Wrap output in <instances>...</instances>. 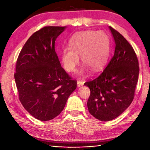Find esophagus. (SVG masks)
<instances>
[{
  "instance_id": "34e87169",
  "label": "esophagus",
  "mask_w": 150,
  "mask_h": 150,
  "mask_svg": "<svg viewBox=\"0 0 150 150\" xmlns=\"http://www.w3.org/2000/svg\"><path fill=\"white\" fill-rule=\"evenodd\" d=\"M77 85L78 87H79V86H81L83 85V81H77Z\"/></svg>"
}]
</instances>
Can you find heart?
I'll return each instance as SVG.
<instances>
[{"label": "heart", "instance_id": "heart-1", "mask_svg": "<svg viewBox=\"0 0 150 150\" xmlns=\"http://www.w3.org/2000/svg\"><path fill=\"white\" fill-rule=\"evenodd\" d=\"M69 47L62 49L60 59L66 71L74 72L79 62V56L85 64L79 76L84 78L88 67L98 71L107 62L110 49V43L107 34L104 31H86L77 33L69 40Z\"/></svg>", "mask_w": 150, "mask_h": 150}]
</instances>
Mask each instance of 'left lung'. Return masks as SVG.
Masks as SVG:
<instances>
[{"label": "left lung", "instance_id": "8db88e82", "mask_svg": "<svg viewBox=\"0 0 150 150\" xmlns=\"http://www.w3.org/2000/svg\"><path fill=\"white\" fill-rule=\"evenodd\" d=\"M109 29L115 41L114 54L98 78L85 83L91 90L87 101L90 114L102 121L117 117L130 105L139 74L132 45L118 31L110 26Z\"/></svg>", "mask_w": 150, "mask_h": 150}]
</instances>
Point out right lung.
Instances as JSON below:
<instances>
[{
    "label": "right lung",
    "instance_id": "right-lung-1",
    "mask_svg": "<svg viewBox=\"0 0 150 150\" xmlns=\"http://www.w3.org/2000/svg\"><path fill=\"white\" fill-rule=\"evenodd\" d=\"M65 26H46L30 36L16 61L15 79L19 99L35 118L47 121L58 116L77 83L62 67L55 41Z\"/></svg>",
    "mask_w": 150,
    "mask_h": 150
}]
</instances>
